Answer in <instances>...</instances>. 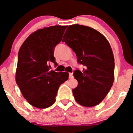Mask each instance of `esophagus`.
I'll list each match as a JSON object with an SVG mask.
<instances>
[{
  "instance_id": "obj_1",
  "label": "esophagus",
  "mask_w": 133,
  "mask_h": 133,
  "mask_svg": "<svg viewBox=\"0 0 133 133\" xmlns=\"http://www.w3.org/2000/svg\"><path fill=\"white\" fill-rule=\"evenodd\" d=\"M69 79H73L74 76H73V74L72 73H69Z\"/></svg>"
}]
</instances>
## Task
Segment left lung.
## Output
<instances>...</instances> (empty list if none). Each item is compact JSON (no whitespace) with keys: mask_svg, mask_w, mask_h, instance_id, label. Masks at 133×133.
<instances>
[{"mask_svg":"<svg viewBox=\"0 0 133 133\" xmlns=\"http://www.w3.org/2000/svg\"><path fill=\"white\" fill-rule=\"evenodd\" d=\"M62 41L75 52L77 62L84 66L82 72L74 71L78 82L72 90L75 100L84 107L98 105L114 81L115 59L109 42L100 32L78 24L69 26Z\"/></svg>","mask_w":133,"mask_h":133,"instance_id":"obj_1","label":"left lung"}]
</instances>
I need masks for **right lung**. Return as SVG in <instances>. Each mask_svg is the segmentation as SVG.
<instances>
[{"instance_id": "right-lung-1", "label": "right lung", "mask_w": 133, "mask_h": 133, "mask_svg": "<svg viewBox=\"0 0 133 133\" xmlns=\"http://www.w3.org/2000/svg\"><path fill=\"white\" fill-rule=\"evenodd\" d=\"M68 26H51L38 30L24 41L18 51L16 82L32 106L46 108L53 105L57 90L68 79L69 73L49 71L56 46L62 40Z\"/></svg>"}]
</instances>
